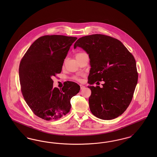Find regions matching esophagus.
Returning <instances> with one entry per match:
<instances>
[{
  "mask_svg": "<svg viewBox=\"0 0 157 157\" xmlns=\"http://www.w3.org/2000/svg\"><path fill=\"white\" fill-rule=\"evenodd\" d=\"M80 87H81V90H84L85 88V86H83V85H80Z\"/></svg>",
  "mask_w": 157,
  "mask_h": 157,
  "instance_id": "34e87169",
  "label": "esophagus"
}]
</instances>
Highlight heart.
Returning a JSON list of instances; mask_svg holds the SVG:
<instances>
[{
    "label": "heart",
    "instance_id": "b5f03b06",
    "mask_svg": "<svg viewBox=\"0 0 157 157\" xmlns=\"http://www.w3.org/2000/svg\"><path fill=\"white\" fill-rule=\"evenodd\" d=\"M82 54H83V53H77L76 55V58L77 59L79 56H80L81 55H82ZM75 79H76V80H79V78H75Z\"/></svg>",
    "mask_w": 157,
    "mask_h": 157
}]
</instances>
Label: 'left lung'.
Listing matches in <instances>:
<instances>
[{
    "instance_id": "8db88e82",
    "label": "left lung",
    "mask_w": 157,
    "mask_h": 157,
    "mask_svg": "<svg viewBox=\"0 0 157 157\" xmlns=\"http://www.w3.org/2000/svg\"><path fill=\"white\" fill-rule=\"evenodd\" d=\"M76 47L89 55L88 83L105 82L102 88L89 86L92 113L101 120L118 117L131 103L138 82L134 57L119 40L101 34L80 37Z\"/></svg>"
}]
</instances>
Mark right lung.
Here are the masks:
<instances>
[{
  "mask_svg": "<svg viewBox=\"0 0 157 157\" xmlns=\"http://www.w3.org/2000/svg\"><path fill=\"white\" fill-rule=\"evenodd\" d=\"M77 37L46 35L39 37L21 61L19 75L23 96L39 118L58 120L69 112L71 99L80 90L76 83L67 81L62 90L53 87V76L60 74L71 46Z\"/></svg>",
  "mask_w": 157,
  "mask_h": 157,
  "instance_id": "1",
  "label": "right lung"
}]
</instances>
